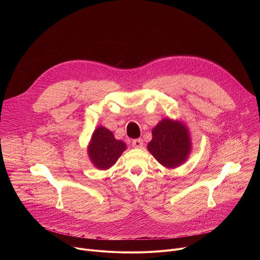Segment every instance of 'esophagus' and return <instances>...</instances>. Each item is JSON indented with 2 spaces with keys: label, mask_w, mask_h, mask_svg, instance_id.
I'll return each mask as SVG.
<instances>
[{
  "label": "esophagus",
  "mask_w": 260,
  "mask_h": 260,
  "mask_svg": "<svg viewBox=\"0 0 260 260\" xmlns=\"http://www.w3.org/2000/svg\"><path fill=\"white\" fill-rule=\"evenodd\" d=\"M133 147L135 148H142L143 147V140L142 139H135L132 142Z\"/></svg>",
  "instance_id": "1"
}]
</instances>
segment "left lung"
Instances as JSON below:
<instances>
[{
	"mask_svg": "<svg viewBox=\"0 0 260 260\" xmlns=\"http://www.w3.org/2000/svg\"><path fill=\"white\" fill-rule=\"evenodd\" d=\"M147 149L164 167L177 168L187 159L191 150L188 128L181 121L165 118L152 129Z\"/></svg>",
	"mask_w": 260,
	"mask_h": 260,
	"instance_id": "8db88e82",
	"label": "left lung"
}]
</instances>
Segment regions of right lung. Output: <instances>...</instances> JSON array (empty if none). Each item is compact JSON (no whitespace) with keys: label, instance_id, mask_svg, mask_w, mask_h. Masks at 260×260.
I'll return each mask as SVG.
<instances>
[{"label":"right lung","instance_id":"obj_1","mask_svg":"<svg viewBox=\"0 0 260 260\" xmlns=\"http://www.w3.org/2000/svg\"><path fill=\"white\" fill-rule=\"evenodd\" d=\"M125 149V143L116 140L113 133L104 126H99L93 132L87 148L92 165L100 170H107L115 165Z\"/></svg>","mask_w":260,"mask_h":260}]
</instances>
